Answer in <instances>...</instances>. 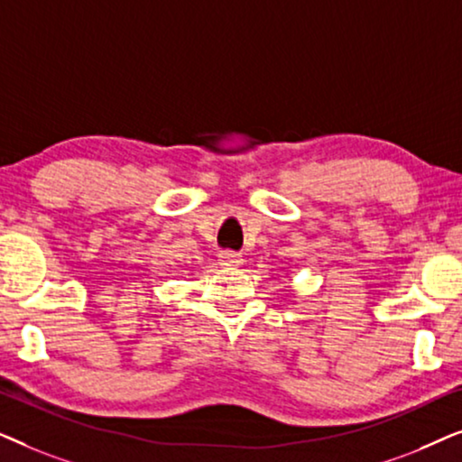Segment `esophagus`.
I'll list each match as a JSON object with an SVG mask.
<instances>
[{"mask_svg": "<svg viewBox=\"0 0 462 462\" xmlns=\"http://www.w3.org/2000/svg\"><path fill=\"white\" fill-rule=\"evenodd\" d=\"M218 263L223 264V267H239V264L244 263L242 254H237V252L233 250H223L218 254Z\"/></svg>", "mask_w": 462, "mask_h": 462, "instance_id": "obj_1", "label": "esophagus"}]
</instances>
